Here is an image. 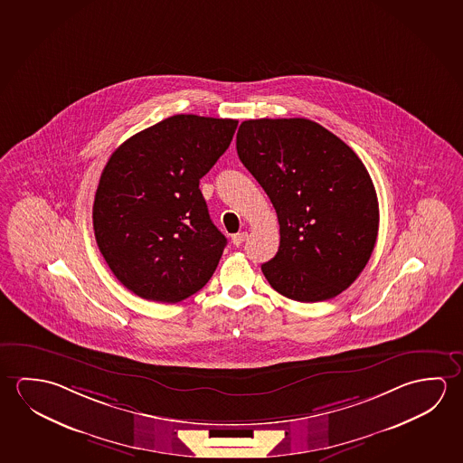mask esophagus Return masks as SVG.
<instances>
[{
  "label": "esophagus",
  "instance_id": "obj_1",
  "mask_svg": "<svg viewBox=\"0 0 463 463\" xmlns=\"http://www.w3.org/2000/svg\"><path fill=\"white\" fill-rule=\"evenodd\" d=\"M247 237H249L247 232H239V234H234L232 235V243H234L235 247H239V245H242V243L247 241Z\"/></svg>",
  "mask_w": 463,
  "mask_h": 463
}]
</instances>
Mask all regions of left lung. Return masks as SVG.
Segmentation results:
<instances>
[{"mask_svg": "<svg viewBox=\"0 0 463 463\" xmlns=\"http://www.w3.org/2000/svg\"><path fill=\"white\" fill-rule=\"evenodd\" d=\"M235 146L278 213L279 249L261 266L271 288L307 304L339 296L378 237V197L362 159L304 118L243 121Z\"/></svg>", "mask_w": 463, "mask_h": 463, "instance_id": "obj_1", "label": "left lung"}]
</instances>
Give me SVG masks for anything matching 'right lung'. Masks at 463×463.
I'll use <instances>...</instances> for the list:
<instances>
[{
  "mask_svg": "<svg viewBox=\"0 0 463 463\" xmlns=\"http://www.w3.org/2000/svg\"><path fill=\"white\" fill-rule=\"evenodd\" d=\"M237 121L175 114L119 145L93 202L99 251L122 286L177 304L210 280L226 247L198 189Z\"/></svg>",
  "mask_w": 463,
  "mask_h": 463,
  "instance_id": "add662e5",
  "label": "right lung"
}]
</instances>
